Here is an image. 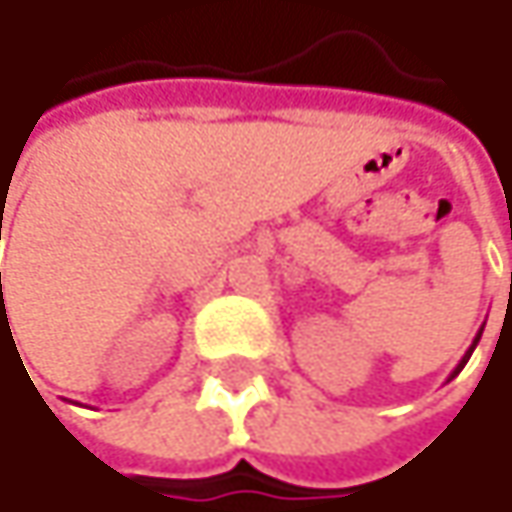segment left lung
<instances>
[{
  "label": "left lung",
  "instance_id": "1",
  "mask_svg": "<svg viewBox=\"0 0 512 512\" xmlns=\"http://www.w3.org/2000/svg\"><path fill=\"white\" fill-rule=\"evenodd\" d=\"M481 332H484V329H478V335H475V341H472V347H469V349H466V352H463V358H460V364H457L455 370H452V376H449V379H455L457 373H460V370L466 367V361H469V355L475 352V347H478V341H481Z\"/></svg>",
  "mask_w": 512,
  "mask_h": 512
}]
</instances>
